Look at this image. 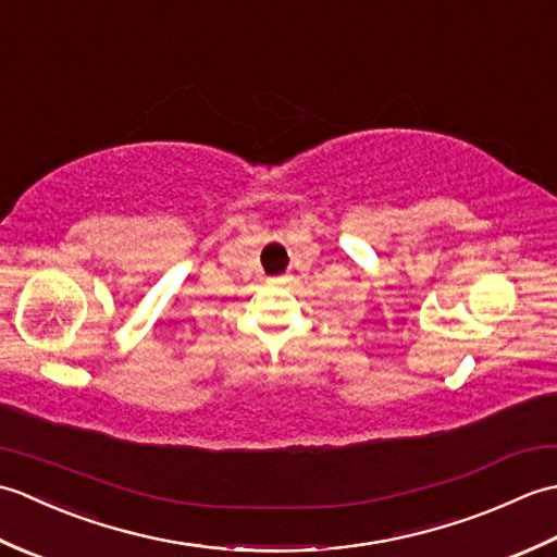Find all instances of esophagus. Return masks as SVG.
<instances>
[{"label":"esophagus","mask_w":557,"mask_h":557,"mask_svg":"<svg viewBox=\"0 0 557 557\" xmlns=\"http://www.w3.org/2000/svg\"><path fill=\"white\" fill-rule=\"evenodd\" d=\"M270 282H272V285H280V282H282V280H270Z\"/></svg>","instance_id":"obj_1"}]
</instances>
